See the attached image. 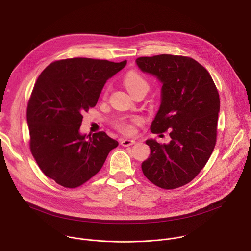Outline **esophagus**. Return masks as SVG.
I'll use <instances>...</instances> for the list:
<instances>
[{
  "instance_id": "34e87169",
  "label": "esophagus",
  "mask_w": 251,
  "mask_h": 251,
  "mask_svg": "<svg viewBox=\"0 0 251 251\" xmlns=\"http://www.w3.org/2000/svg\"><path fill=\"white\" fill-rule=\"evenodd\" d=\"M135 140H130V139H123L121 141V145L124 146V147H128V146H131L133 144H135Z\"/></svg>"
}]
</instances>
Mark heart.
Masks as SVG:
<instances>
[{
  "mask_svg": "<svg viewBox=\"0 0 251 251\" xmlns=\"http://www.w3.org/2000/svg\"><path fill=\"white\" fill-rule=\"evenodd\" d=\"M124 84L130 94L134 93L137 90H141V89L148 90L149 89V84H148L147 80L141 75H139L138 73H135V71H130L129 74L126 75V76L124 78ZM106 94H107V92H106ZM141 121L142 120L139 117H134L130 120L122 119L116 123V127L122 133H124L126 135H132L135 132L134 124H139V123H141Z\"/></svg>",
  "mask_w": 251,
  "mask_h": 251,
  "instance_id": "1",
  "label": "heart"
}]
</instances>
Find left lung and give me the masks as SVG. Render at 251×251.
I'll return each instance as SVG.
<instances>
[{
    "instance_id": "left-lung-1",
    "label": "left lung",
    "mask_w": 251,
    "mask_h": 251,
    "mask_svg": "<svg viewBox=\"0 0 251 251\" xmlns=\"http://www.w3.org/2000/svg\"><path fill=\"white\" fill-rule=\"evenodd\" d=\"M138 67L162 83L161 105L151 124L154 134L170 131L169 144L149 139L150 157L143 174L154 185L172 190L195 178L217 142L220 95L208 71L195 59L172 54L143 56Z\"/></svg>"
}]
</instances>
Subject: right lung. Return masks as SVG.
Instances as JSON below:
<instances>
[{
    "label": "right lung",
    "instance_id": "add662e5",
    "mask_svg": "<svg viewBox=\"0 0 251 251\" xmlns=\"http://www.w3.org/2000/svg\"><path fill=\"white\" fill-rule=\"evenodd\" d=\"M127 61L86 57L54 61L41 74L27 103L29 148L43 173L77 188L102 168L118 142L105 132L82 135V113L94 107L106 81Z\"/></svg>",
    "mask_w": 251,
    "mask_h": 251
}]
</instances>
